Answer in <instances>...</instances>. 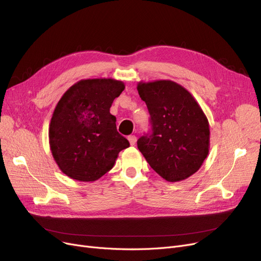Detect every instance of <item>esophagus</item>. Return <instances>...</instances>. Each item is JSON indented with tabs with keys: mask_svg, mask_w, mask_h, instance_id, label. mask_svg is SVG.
<instances>
[{
	"mask_svg": "<svg viewBox=\"0 0 261 261\" xmlns=\"http://www.w3.org/2000/svg\"><path fill=\"white\" fill-rule=\"evenodd\" d=\"M127 139H128L130 145H135V144H136V141H137V137H136V136H134V135L128 136Z\"/></svg>",
	"mask_w": 261,
	"mask_h": 261,
	"instance_id": "1",
	"label": "esophagus"
}]
</instances>
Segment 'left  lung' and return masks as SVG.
<instances>
[{
	"label": "left lung",
	"mask_w": 261,
	"mask_h": 261,
	"mask_svg": "<svg viewBox=\"0 0 261 261\" xmlns=\"http://www.w3.org/2000/svg\"><path fill=\"white\" fill-rule=\"evenodd\" d=\"M137 90L151 115L152 130L137 141L159 176L170 182L198 171L209 153V122L193 95L170 80L139 82Z\"/></svg>",
	"instance_id": "obj_1"
}]
</instances>
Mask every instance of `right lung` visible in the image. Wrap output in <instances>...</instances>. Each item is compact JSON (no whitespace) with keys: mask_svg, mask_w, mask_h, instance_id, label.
<instances>
[{"mask_svg":"<svg viewBox=\"0 0 261 261\" xmlns=\"http://www.w3.org/2000/svg\"><path fill=\"white\" fill-rule=\"evenodd\" d=\"M124 88L123 82L114 79L81 80L60 97L49 123L48 141L55 163L70 178H101L129 146L109 111Z\"/></svg>","mask_w":261,"mask_h":261,"instance_id":"right-lung-1","label":"right lung"}]
</instances>
